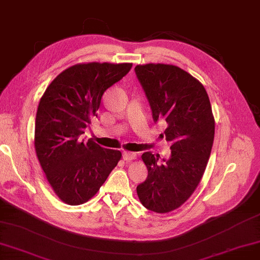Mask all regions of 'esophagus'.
I'll use <instances>...</instances> for the list:
<instances>
[{
	"label": "esophagus",
	"mask_w": 260,
	"mask_h": 260,
	"mask_svg": "<svg viewBox=\"0 0 260 260\" xmlns=\"http://www.w3.org/2000/svg\"><path fill=\"white\" fill-rule=\"evenodd\" d=\"M137 158V155L135 153H129V151H123V159L126 161L135 160Z\"/></svg>",
	"instance_id": "obj_1"
}]
</instances>
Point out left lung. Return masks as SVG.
Masks as SVG:
<instances>
[{
    "label": "left lung",
    "instance_id": "8db88e82",
    "mask_svg": "<svg viewBox=\"0 0 260 260\" xmlns=\"http://www.w3.org/2000/svg\"><path fill=\"white\" fill-rule=\"evenodd\" d=\"M136 75L148 99L155 122L165 120L172 143L169 159L143 154L148 176L137 187L140 203L165 214L187 202L202 180L212 151L215 120L202 82L181 68L163 63L137 66Z\"/></svg>",
    "mask_w": 260,
    "mask_h": 260
}]
</instances>
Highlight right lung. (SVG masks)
I'll list each match as a JSON object with an SVG mask.
<instances>
[{
  "label": "right lung",
  "mask_w": 260,
  "mask_h": 260,
  "mask_svg": "<svg viewBox=\"0 0 260 260\" xmlns=\"http://www.w3.org/2000/svg\"><path fill=\"white\" fill-rule=\"evenodd\" d=\"M132 63H78L62 71L44 92L35 123V150L48 183L68 205L94 197L122 157L81 135L97 116L102 96Z\"/></svg>",
  "instance_id": "obj_1"
}]
</instances>
